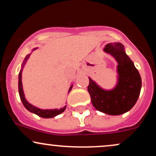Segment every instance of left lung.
<instances>
[{
    "label": "left lung",
    "mask_w": 156,
    "mask_h": 156,
    "mask_svg": "<svg viewBox=\"0 0 156 156\" xmlns=\"http://www.w3.org/2000/svg\"><path fill=\"white\" fill-rule=\"evenodd\" d=\"M103 51L117 61V84L107 90L89 77L88 92L97 110L109 115H120L130 111L136 103L141 92V78L120 42L107 44Z\"/></svg>",
    "instance_id": "1"
}]
</instances>
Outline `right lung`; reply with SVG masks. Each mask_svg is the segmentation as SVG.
Instances as JSON below:
<instances>
[{"label":"right lung","instance_id":"obj_1","mask_svg":"<svg viewBox=\"0 0 156 156\" xmlns=\"http://www.w3.org/2000/svg\"><path fill=\"white\" fill-rule=\"evenodd\" d=\"M37 48H34L33 51H35L37 50ZM31 53L30 54H28L26 56V58H24L23 60V62L21 65V69L20 70L19 73V76H18V90H19V94H20V98L21 101H22L23 105L25 106L27 110L29 111L30 112L34 113V114H37L38 115L39 117H42V118H52V117H56L57 115L58 114H62L64 112V110L66 109V107L67 105L63 107V108H61L59 109H57V108H54V109H41L39 108H37V107L34 106L31 103H28L27 101L26 98H25V94H24V92H23V83H22V72H23V69L24 68L25 64H26V62L28 61V58H29L30 55H31ZM73 87V84H71L70 87H69V91H68V93L70 92V91L72 90V88Z\"/></svg>","mask_w":156,"mask_h":156}]
</instances>
